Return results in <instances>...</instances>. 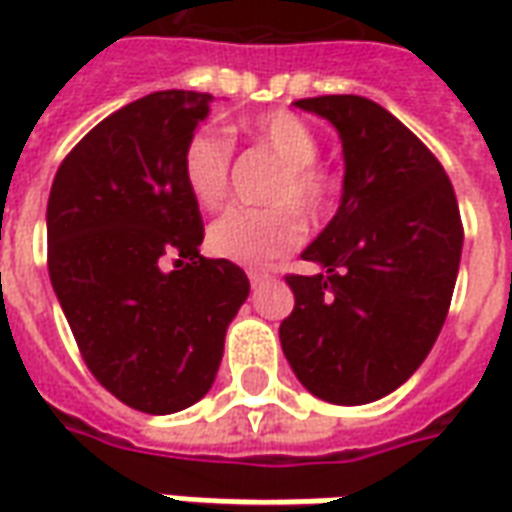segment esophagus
Instances as JSON below:
<instances>
[{"mask_svg": "<svg viewBox=\"0 0 512 512\" xmlns=\"http://www.w3.org/2000/svg\"><path fill=\"white\" fill-rule=\"evenodd\" d=\"M268 274H263V271H249V282H252V288H257V285H263V282H268Z\"/></svg>", "mask_w": 512, "mask_h": 512, "instance_id": "obj_1", "label": "esophagus"}]
</instances>
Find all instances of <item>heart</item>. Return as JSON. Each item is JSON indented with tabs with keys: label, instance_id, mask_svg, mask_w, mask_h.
<instances>
[{
	"label": "heart",
	"instance_id": "obj_1",
	"mask_svg": "<svg viewBox=\"0 0 512 512\" xmlns=\"http://www.w3.org/2000/svg\"><path fill=\"white\" fill-rule=\"evenodd\" d=\"M233 134L244 136L257 153H266L277 161V172L266 194L274 205L224 211L208 227V249L238 266H268L301 246L307 235L302 210L312 219H321L332 211L340 178L318 158V131L288 109H271L249 117ZM230 169V136L216 128H197L180 153V175L191 200L208 211L219 208L230 191Z\"/></svg>",
	"mask_w": 512,
	"mask_h": 512
}]
</instances>
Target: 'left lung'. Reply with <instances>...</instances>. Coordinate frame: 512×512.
Returning <instances> with one entry per match:
<instances>
[{
  "label": "left lung",
  "instance_id": "obj_1",
  "mask_svg": "<svg viewBox=\"0 0 512 512\" xmlns=\"http://www.w3.org/2000/svg\"><path fill=\"white\" fill-rule=\"evenodd\" d=\"M343 139V200L288 274L296 296L282 351L312 395L362 406L408 381L439 337L461 266L463 224L439 158L362 95L296 101Z\"/></svg>",
  "mask_w": 512,
  "mask_h": 512
}]
</instances>
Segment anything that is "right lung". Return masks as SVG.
Returning <instances> with one entry per match:
<instances>
[{
  "instance_id": "1",
  "label": "right lung",
  "mask_w": 512,
  "mask_h": 512,
  "mask_svg": "<svg viewBox=\"0 0 512 512\" xmlns=\"http://www.w3.org/2000/svg\"><path fill=\"white\" fill-rule=\"evenodd\" d=\"M208 101L161 90L117 109L62 158L51 183L54 293L98 384L145 414L205 397L249 296L241 268L200 255V205L180 175Z\"/></svg>"
}]
</instances>
